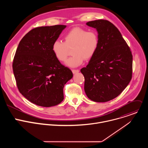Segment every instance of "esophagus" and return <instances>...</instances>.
Segmentation results:
<instances>
[{"instance_id": "34e87169", "label": "esophagus", "mask_w": 148, "mask_h": 148, "mask_svg": "<svg viewBox=\"0 0 148 148\" xmlns=\"http://www.w3.org/2000/svg\"><path fill=\"white\" fill-rule=\"evenodd\" d=\"M72 71H73V74H77V73H79V71L78 70H72Z\"/></svg>"}]
</instances>
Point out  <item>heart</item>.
Listing matches in <instances>:
<instances>
[{"mask_svg": "<svg viewBox=\"0 0 148 148\" xmlns=\"http://www.w3.org/2000/svg\"><path fill=\"white\" fill-rule=\"evenodd\" d=\"M65 41L56 40L51 47L52 51L57 60L64 61L69 49H72L73 56L66 61V66L76 67L81 65L84 59L88 60L93 57L99 45V37L95 31H89L80 27H75L64 37Z\"/></svg>", "mask_w": 148, "mask_h": 148, "instance_id": "obj_1", "label": "heart"}]
</instances>
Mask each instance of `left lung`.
<instances>
[{"label":"left lung","instance_id":"left-lung-1","mask_svg":"<svg viewBox=\"0 0 148 148\" xmlns=\"http://www.w3.org/2000/svg\"><path fill=\"white\" fill-rule=\"evenodd\" d=\"M86 25L96 29L99 45L86 67L81 69L84 91L94 102H107L118 97L131 80L132 55L120 32L109 21L97 20Z\"/></svg>","mask_w":148,"mask_h":148}]
</instances>
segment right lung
I'll return each instance as SVG.
<instances>
[{
	"mask_svg": "<svg viewBox=\"0 0 148 148\" xmlns=\"http://www.w3.org/2000/svg\"><path fill=\"white\" fill-rule=\"evenodd\" d=\"M67 26L33 29L21 40L13 62L20 92L38 106L50 107L64 99L63 88L73 74L54 56L53 42Z\"/></svg>",
	"mask_w": 148,
	"mask_h": 148,
	"instance_id": "1",
	"label": "right lung"
}]
</instances>
